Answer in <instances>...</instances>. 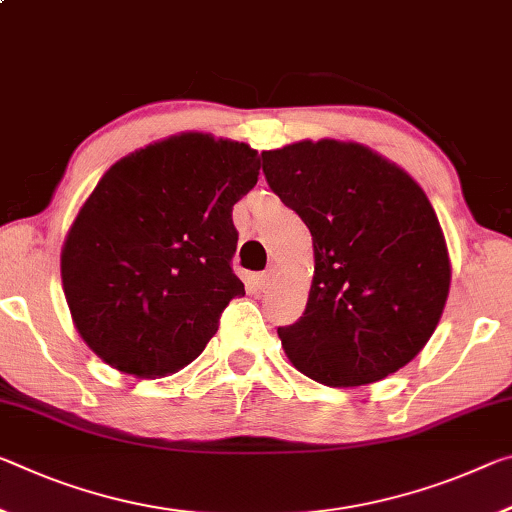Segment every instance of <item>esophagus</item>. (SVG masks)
<instances>
[{
	"mask_svg": "<svg viewBox=\"0 0 512 512\" xmlns=\"http://www.w3.org/2000/svg\"><path fill=\"white\" fill-rule=\"evenodd\" d=\"M271 278H273V273H271V271H266V273H259L257 278H255V285H257L259 289H266V287H269Z\"/></svg>",
	"mask_w": 512,
	"mask_h": 512,
	"instance_id": "esophagus-1",
	"label": "esophagus"
}]
</instances>
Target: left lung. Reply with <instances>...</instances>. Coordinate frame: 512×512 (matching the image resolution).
I'll return each mask as SVG.
<instances>
[{
	"label": "left lung",
	"mask_w": 512,
	"mask_h": 512,
	"mask_svg": "<svg viewBox=\"0 0 512 512\" xmlns=\"http://www.w3.org/2000/svg\"><path fill=\"white\" fill-rule=\"evenodd\" d=\"M266 182L312 234L307 305L278 328L289 362L328 387H360L428 344L451 287L437 214L401 166L355 141L264 150Z\"/></svg>",
	"instance_id": "1"
}]
</instances>
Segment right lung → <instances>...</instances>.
Here are the masks:
<instances>
[{
  "mask_svg": "<svg viewBox=\"0 0 512 512\" xmlns=\"http://www.w3.org/2000/svg\"><path fill=\"white\" fill-rule=\"evenodd\" d=\"M259 168L248 143L182 132L102 175L61 248L72 323L97 358L164 378L205 351L227 303L246 294L230 269L232 207Z\"/></svg>",
  "mask_w": 512,
  "mask_h": 512,
  "instance_id": "obj_1",
  "label": "right lung"
}]
</instances>
